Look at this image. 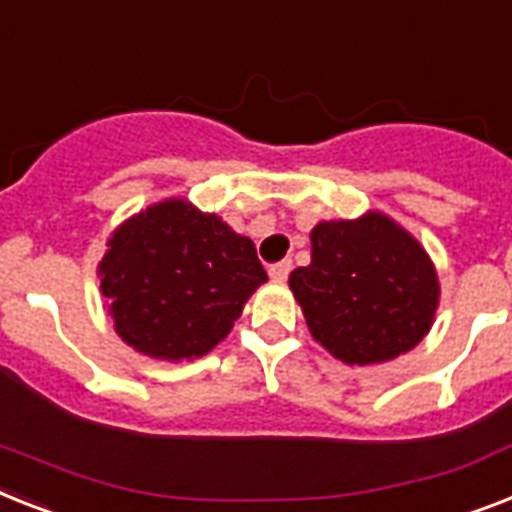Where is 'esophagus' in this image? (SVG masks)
<instances>
[{
	"mask_svg": "<svg viewBox=\"0 0 512 512\" xmlns=\"http://www.w3.org/2000/svg\"><path fill=\"white\" fill-rule=\"evenodd\" d=\"M268 273L273 281H286V278H289V273H292V260H281V263L270 265Z\"/></svg>",
	"mask_w": 512,
	"mask_h": 512,
	"instance_id": "34e87169",
	"label": "esophagus"
}]
</instances>
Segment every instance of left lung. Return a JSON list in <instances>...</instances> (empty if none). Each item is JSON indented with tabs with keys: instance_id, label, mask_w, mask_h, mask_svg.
<instances>
[{
	"instance_id": "left-lung-1",
	"label": "left lung",
	"mask_w": 512,
	"mask_h": 512,
	"mask_svg": "<svg viewBox=\"0 0 512 512\" xmlns=\"http://www.w3.org/2000/svg\"><path fill=\"white\" fill-rule=\"evenodd\" d=\"M307 268L289 286L307 328L347 365L394 360L429 334L439 281L426 249L381 213L323 220L310 234Z\"/></svg>"
}]
</instances>
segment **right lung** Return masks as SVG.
I'll return each mask as SVG.
<instances>
[{
	"label": "right lung",
	"mask_w": 512,
	"mask_h": 512,
	"mask_svg": "<svg viewBox=\"0 0 512 512\" xmlns=\"http://www.w3.org/2000/svg\"><path fill=\"white\" fill-rule=\"evenodd\" d=\"M99 278L120 339L178 363L226 339L268 273L252 239L186 199H165L110 236Z\"/></svg>",
	"instance_id": "obj_1"
}]
</instances>
